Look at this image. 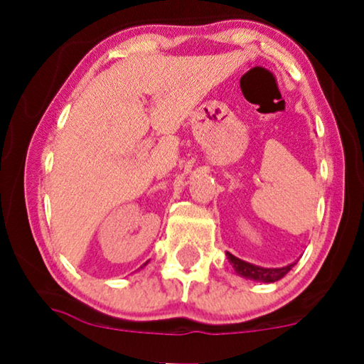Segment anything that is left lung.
I'll list each match as a JSON object with an SVG mask.
<instances>
[{
    "mask_svg": "<svg viewBox=\"0 0 364 364\" xmlns=\"http://www.w3.org/2000/svg\"><path fill=\"white\" fill-rule=\"evenodd\" d=\"M227 258L233 265V268H235L238 275L250 278V280H255V282H263V283H273V282L282 280V278L291 270V267H295V263H291V265L283 267V268H262V267L252 265V263L248 262H243L240 258L233 257L232 253H227Z\"/></svg>",
    "mask_w": 364,
    "mask_h": 364,
    "instance_id": "8db88e82",
    "label": "left lung"
}]
</instances>
